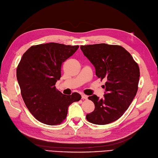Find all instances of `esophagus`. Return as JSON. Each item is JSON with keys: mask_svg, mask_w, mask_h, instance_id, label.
Returning <instances> with one entry per match:
<instances>
[{"mask_svg": "<svg viewBox=\"0 0 158 158\" xmlns=\"http://www.w3.org/2000/svg\"><path fill=\"white\" fill-rule=\"evenodd\" d=\"M88 96L85 94H82V99H87Z\"/></svg>", "mask_w": 158, "mask_h": 158, "instance_id": "esophagus-1", "label": "esophagus"}]
</instances>
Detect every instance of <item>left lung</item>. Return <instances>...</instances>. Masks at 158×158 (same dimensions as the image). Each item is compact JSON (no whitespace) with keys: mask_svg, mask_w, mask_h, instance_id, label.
Segmentation results:
<instances>
[{"mask_svg":"<svg viewBox=\"0 0 158 158\" xmlns=\"http://www.w3.org/2000/svg\"><path fill=\"white\" fill-rule=\"evenodd\" d=\"M85 56L94 66L96 75L106 82L103 98L89 96L95 105L87 120L106 125L118 119L128 108L138 89L139 68L132 55L121 46L97 44L81 46Z\"/></svg>","mask_w":158,"mask_h":158,"instance_id":"1","label":"left lung"}]
</instances>
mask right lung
I'll return each mask as SVG.
<instances>
[{"mask_svg":"<svg viewBox=\"0 0 158 158\" xmlns=\"http://www.w3.org/2000/svg\"><path fill=\"white\" fill-rule=\"evenodd\" d=\"M78 48L53 42L39 44L22 56L16 69L21 96L30 112L40 122L60 124L66 117L69 106L81 99L78 93L67 96L55 86L61 77L62 64Z\"/></svg>","mask_w":158,"mask_h":158,"instance_id":"add662e5","label":"right lung"}]
</instances>
